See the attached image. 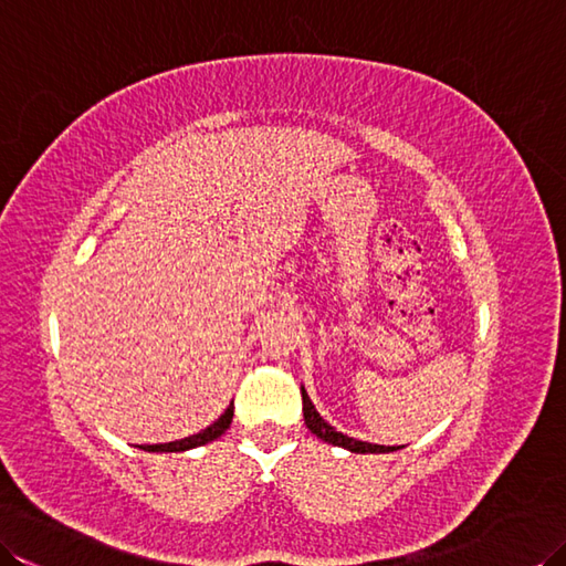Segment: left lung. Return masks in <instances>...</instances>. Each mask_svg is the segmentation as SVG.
Listing matches in <instances>:
<instances>
[{
    "instance_id": "obj_1",
    "label": "left lung",
    "mask_w": 566,
    "mask_h": 566,
    "mask_svg": "<svg viewBox=\"0 0 566 566\" xmlns=\"http://www.w3.org/2000/svg\"><path fill=\"white\" fill-rule=\"evenodd\" d=\"M302 391V412H305V424L312 434H316L326 444H334L340 449H348L353 453H389L396 451L394 447H381V444H369V442H360V439H353L348 434L338 432L336 427H331L322 416L319 410L314 408V403L310 401V396L305 391V387L300 389Z\"/></svg>"
}]
</instances>
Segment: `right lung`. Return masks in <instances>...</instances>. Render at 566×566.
<instances>
[{
	"label": "right lung",
	"mask_w": 566,
	"mask_h": 566,
	"mask_svg": "<svg viewBox=\"0 0 566 566\" xmlns=\"http://www.w3.org/2000/svg\"><path fill=\"white\" fill-rule=\"evenodd\" d=\"M232 422V406L226 408L223 416H220L213 424L206 427V430H201L199 434H191V437H185V439H177V442H170V444H144L139 449L144 451H160V453H177V451H189V449H197V447H203L213 442V439H218L220 434H223L228 427Z\"/></svg>",
	"instance_id": "add662e5"
}]
</instances>
